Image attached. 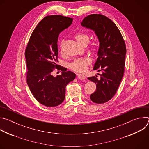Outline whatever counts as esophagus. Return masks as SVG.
<instances>
[{
  "label": "esophagus",
  "instance_id": "1",
  "mask_svg": "<svg viewBox=\"0 0 149 149\" xmlns=\"http://www.w3.org/2000/svg\"><path fill=\"white\" fill-rule=\"evenodd\" d=\"M77 77L78 78V79H81V80H84L86 79V77H85V75L83 74H77Z\"/></svg>",
  "mask_w": 149,
  "mask_h": 149
}]
</instances>
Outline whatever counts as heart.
Wrapping results in <instances>:
<instances>
[{
    "label": "heart",
    "mask_w": 149,
    "mask_h": 149,
    "mask_svg": "<svg viewBox=\"0 0 149 149\" xmlns=\"http://www.w3.org/2000/svg\"><path fill=\"white\" fill-rule=\"evenodd\" d=\"M76 40L80 45L87 44L89 41V36L87 33L84 32H79L75 36ZM97 48V44L93 42L91 45V49L93 51H95ZM91 60L88 57L79 58L75 59L70 64V68L71 70L77 72H84L86 71L88 66L90 65Z\"/></svg>",
    "instance_id": "b5f03b06"
}]
</instances>
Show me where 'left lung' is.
<instances>
[{
    "label": "left lung",
    "instance_id": "8db88e82",
    "mask_svg": "<svg viewBox=\"0 0 149 149\" xmlns=\"http://www.w3.org/2000/svg\"><path fill=\"white\" fill-rule=\"evenodd\" d=\"M81 24L94 31L100 42L93 70L102 71V74H100V78L96 75L88 79L95 82L97 88L90 95L91 100L102 104L114 97L121 81L124 72L125 44L117 26L105 16L88 15Z\"/></svg>",
    "mask_w": 149,
    "mask_h": 149
}]
</instances>
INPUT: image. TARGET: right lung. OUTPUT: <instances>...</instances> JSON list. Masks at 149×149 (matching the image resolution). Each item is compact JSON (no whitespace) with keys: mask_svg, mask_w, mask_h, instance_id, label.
<instances>
[{"mask_svg":"<svg viewBox=\"0 0 149 149\" xmlns=\"http://www.w3.org/2000/svg\"><path fill=\"white\" fill-rule=\"evenodd\" d=\"M73 19L61 15L47 16L33 31L25 50L26 79L35 99L47 107H55L65 99V87L75 74L57 65V42L60 32L68 28ZM54 68L62 74L54 77Z\"/></svg>","mask_w":149,"mask_h":149,"instance_id":"obj_1","label":"right lung"}]
</instances>
